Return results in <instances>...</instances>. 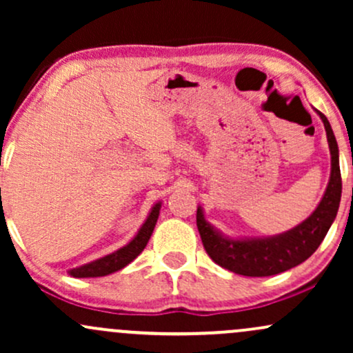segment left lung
I'll use <instances>...</instances> for the list:
<instances>
[{"label": "left lung", "mask_w": 353, "mask_h": 353, "mask_svg": "<svg viewBox=\"0 0 353 353\" xmlns=\"http://www.w3.org/2000/svg\"><path fill=\"white\" fill-rule=\"evenodd\" d=\"M322 119L330 149V179L322 201L305 221L287 232L269 237H228L209 224L204 210L197 208V229H199L205 252L216 264L224 269L247 277H267L285 272L302 264L322 244L332 222L337 216L342 197V177H340L339 145L335 141L329 119L315 109Z\"/></svg>", "instance_id": "1"}]
</instances>
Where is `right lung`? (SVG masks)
Here are the masks:
<instances>
[{
  "label": "right lung",
  "instance_id": "add662e5",
  "mask_svg": "<svg viewBox=\"0 0 353 353\" xmlns=\"http://www.w3.org/2000/svg\"><path fill=\"white\" fill-rule=\"evenodd\" d=\"M161 204L163 202H156L152 205L151 212H149L148 219L144 221V224L141 225L139 230L132 241L129 244H125L121 249L114 250L112 254L104 255V257L96 259V261L88 262V264L76 267V269L70 270L71 277H78V279H84V277H104V275H109L112 272H117V270L124 269L125 265L131 264L132 261L144 250V247L148 245L149 239L152 236V230L156 228L157 217H159V210H161Z\"/></svg>",
  "mask_w": 353,
  "mask_h": 353
}]
</instances>
